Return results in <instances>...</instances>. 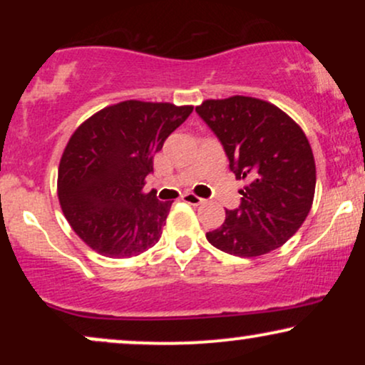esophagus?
Returning <instances> with one entry per match:
<instances>
[{"instance_id": "esophagus-1", "label": "esophagus", "mask_w": 365, "mask_h": 365, "mask_svg": "<svg viewBox=\"0 0 365 365\" xmlns=\"http://www.w3.org/2000/svg\"><path fill=\"white\" fill-rule=\"evenodd\" d=\"M182 199L185 200L187 204H192V206H200V204L206 202V199H202V197H197L194 194H183Z\"/></svg>"}]
</instances>
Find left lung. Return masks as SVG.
Segmentation results:
<instances>
[{
    "instance_id": "8db88e82",
    "label": "left lung",
    "mask_w": 365,
    "mask_h": 365,
    "mask_svg": "<svg viewBox=\"0 0 365 365\" xmlns=\"http://www.w3.org/2000/svg\"><path fill=\"white\" fill-rule=\"evenodd\" d=\"M223 145L230 170L245 178L240 206L226 211L209 244L238 257L282 247L311 211L316 163L302 128L274 104L245 96L209 99L195 108Z\"/></svg>"
}]
</instances>
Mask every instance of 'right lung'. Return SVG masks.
I'll return each mask as SVG.
<instances>
[{"label":"right lung","mask_w":365,"mask_h":365,"mask_svg":"<svg viewBox=\"0 0 365 365\" xmlns=\"http://www.w3.org/2000/svg\"><path fill=\"white\" fill-rule=\"evenodd\" d=\"M194 108L123 101L75 130L58 170V197L73 232L98 254L123 259L158 244L171 202L144 194L153 159Z\"/></svg>","instance_id":"add662e5"}]
</instances>
